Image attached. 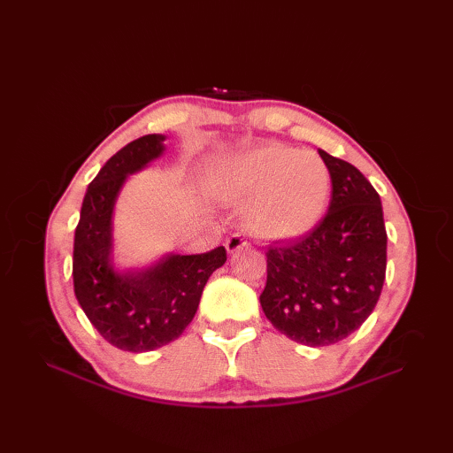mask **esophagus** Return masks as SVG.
Listing matches in <instances>:
<instances>
[{"mask_svg": "<svg viewBox=\"0 0 453 453\" xmlns=\"http://www.w3.org/2000/svg\"><path fill=\"white\" fill-rule=\"evenodd\" d=\"M249 243H247V239L245 237H242L239 234H234L232 237H227L226 239V249H227V253H237V251H242V249H245Z\"/></svg>", "mask_w": 453, "mask_h": 453, "instance_id": "1", "label": "esophagus"}]
</instances>
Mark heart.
I'll return each instance as SVG.
<instances>
[{
    "label": "heart",
    "instance_id": "b5f03b06",
    "mask_svg": "<svg viewBox=\"0 0 453 453\" xmlns=\"http://www.w3.org/2000/svg\"><path fill=\"white\" fill-rule=\"evenodd\" d=\"M219 185L247 206L249 227L273 242L303 237L319 224L331 198V171L313 151L263 143L219 163Z\"/></svg>",
    "mask_w": 453,
    "mask_h": 453
}]
</instances>
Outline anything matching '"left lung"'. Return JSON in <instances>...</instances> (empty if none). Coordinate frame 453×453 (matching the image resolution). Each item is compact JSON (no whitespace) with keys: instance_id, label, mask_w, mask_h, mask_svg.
Listing matches in <instances>:
<instances>
[{"instance_id":"8db88e82","label":"left lung","mask_w":453,"mask_h":453,"mask_svg":"<svg viewBox=\"0 0 453 453\" xmlns=\"http://www.w3.org/2000/svg\"><path fill=\"white\" fill-rule=\"evenodd\" d=\"M319 156L331 171L329 211L297 242L268 247L261 294L266 319L307 346L339 342L368 319L388 265L380 195L349 161Z\"/></svg>"}]
</instances>
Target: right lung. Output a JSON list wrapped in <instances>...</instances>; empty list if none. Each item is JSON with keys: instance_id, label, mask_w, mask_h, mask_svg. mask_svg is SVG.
I'll return each instance as SVG.
<instances>
[{"instance_id": "add662e5", "label": "right lung", "mask_w": 453, "mask_h": 453, "mask_svg": "<svg viewBox=\"0 0 453 453\" xmlns=\"http://www.w3.org/2000/svg\"><path fill=\"white\" fill-rule=\"evenodd\" d=\"M165 136L148 134L104 163L85 192L73 239V292L104 341L128 352H150L179 339L195 317L211 273L226 249L202 255L161 257L143 268L120 271L112 263L114 204L128 175L165 151Z\"/></svg>"}]
</instances>
